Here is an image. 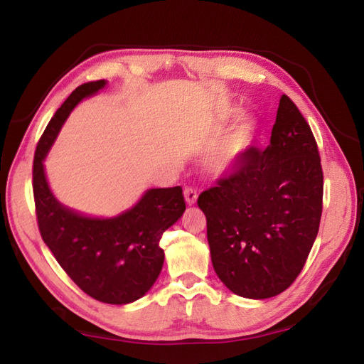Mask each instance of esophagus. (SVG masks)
<instances>
[{
    "instance_id": "1",
    "label": "esophagus",
    "mask_w": 364,
    "mask_h": 364,
    "mask_svg": "<svg viewBox=\"0 0 364 364\" xmlns=\"http://www.w3.org/2000/svg\"><path fill=\"white\" fill-rule=\"evenodd\" d=\"M197 198H198V193H197L196 189H193V188H186L184 189V200H186V203H188L189 206L196 205Z\"/></svg>"
}]
</instances>
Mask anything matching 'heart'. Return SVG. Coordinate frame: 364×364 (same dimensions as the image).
Instances as JSON below:
<instances>
[{
  "instance_id": "heart-1",
  "label": "heart",
  "mask_w": 364,
  "mask_h": 364,
  "mask_svg": "<svg viewBox=\"0 0 364 364\" xmlns=\"http://www.w3.org/2000/svg\"><path fill=\"white\" fill-rule=\"evenodd\" d=\"M234 114L235 109H231V112L226 113V117H231ZM252 139H255V124L251 121L240 122L214 151L209 163L210 168L215 173L232 171L239 164L245 151L251 147Z\"/></svg>"
}]
</instances>
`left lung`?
Returning a JSON list of instances; mask_svg holds the SVG:
<instances>
[{
  "instance_id": "obj_1",
  "label": "left lung",
  "mask_w": 364,
  "mask_h": 364,
  "mask_svg": "<svg viewBox=\"0 0 364 364\" xmlns=\"http://www.w3.org/2000/svg\"><path fill=\"white\" fill-rule=\"evenodd\" d=\"M323 180L310 125L282 95L269 146H251L197 201L214 269L232 293L267 299L294 282L319 230Z\"/></svg>"
}]
</instances>
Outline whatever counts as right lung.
<instances>
[{"mask_svg":"<svg viewBox=\"0 0 364 364\" xmlns=\"http://www.w3.org/2000/svg\"><path fill=\"white\" fill-rule=\"evenodd\" d=\"M105 80L75 88L37 144L32 189L41 239L74 284L96 301L129 304L155 284L164 264L163 232L186 210L183 189H150L132 209L113 218L85 217L58 203L46 181L43 161L66 117L83 97L96 95Z\"/></svg>","mask_w":364,"mask_h":364,"instance_id":"add662e5","label":"right lung"}]
</instances>
